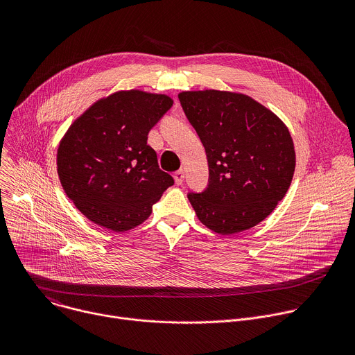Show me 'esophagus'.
<instances>
[{
    "instance_id": "esophagus-1",
    "label": "esophagus",
    "mask_w": 355,
    "mask_h": 355,
    "mask_svg": "<svg viewBox=\"0 0 355 355\" xmlns=\"http://www.w3.org/2000/svg\"><path fill=\"white\" fill-rule=\"evenodd\" d=\"M184 171L182 170H178V171H175L174 173V180H175V184L177 185H181L182 184V181H184Z\"/></svg>"
}]
</instances>
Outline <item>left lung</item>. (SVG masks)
Listing matches in <instances>:
<instances>
[{
	"instance_id": "obj_1",
	"label": "left lung",
	"mask_w": 355,
	"mask_h": 355,
	"mask_svg": "<svg viewBox=\"0 0 355 355\" xmlns=\"http://www.w3.org/2000/svg\"><path fill=\"white\" fill-rule=\"evenodd\" d=\"M178 98L209 167L207 188L187 195L198 219L220 234L259 225L293 177L295 150L286 126L247 95L209 89Z\"/></svg>"
}]
</instances>
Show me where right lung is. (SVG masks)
Here are the masks:
<instances>
[{
  "label": "right lung",
  "instance_id": "right-lung-1",
  "mask_svg": "<svg viewBox=\"0 0 355 355\" xmlns=\"http://www.w3.org/2000/svg\"><path fill=\"white\" fill-rule=\"evenodd\" d=\"M167 95L121 91L95 103L58 151L64 192L91 222L125 232L143 223L174 178L160 170L147 135L171 108Z\"/></svg>",
  "mask_w": 355,
  "mask_h": 355
}]
</instances>
